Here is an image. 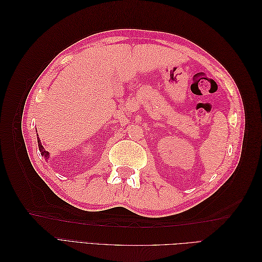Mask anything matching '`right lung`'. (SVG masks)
<instances>
[{
    "mask_svg": "<svg viewBox=\"0 0 262 262\" xmlns=\"http://www.w3.org/2000/svg\"><path fill=\"white\" fill-rule=\"evenodd\" d=\"M38 146H39V150H40V153H41V155L46 158H48L49 157V153L47 152V150H45V148H43V146L41 145V142H40V139L38 138Z\"/></svg>",
    "mask_w": 262,
    "mask_h": 262,
    "instance_id": "right-lung-1",
    "label": "right lung"
}]
</instances>
